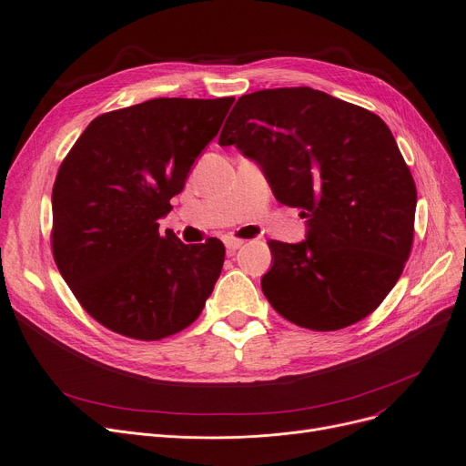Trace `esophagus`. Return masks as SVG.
<instances>
[{
	"label": "esophagus",
	"mask_w": 466,
	"mask_h": 466,
	"mask_svg": "<svg viewBox=\"0 0 466 466\" xmlns=\"http://www.w3.org/2000/svg\"><path fill=\"white\" fill-rule=\"evenodd\" d=\"M225 246H227V249H228L230 253H234L236 249H239V248L243 246V239H238V238L228 236V238H225Z\"/></svg>",
	"instance_id": "esophagus-1"
}]
</instances>
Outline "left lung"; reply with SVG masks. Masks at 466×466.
Masks as SVG:
<instances>
[{"label": "left lung", "instance_id": "obj_1", "mask_svg": "<svg viewBox=\"0 0 466 466\" xmlns=\"http://www.w3.org/2000/svg\"><path fill=\"white\" fill-rule=\"evenodd\" d=\"M218 145L264 171L276 198L302 209L308 238L268 241L260 285L287 321L339 330L370 315L399 281L418 204L410 167L372 111L309 86L238 97Z\"/></svg>", "mask_w": 466, "mask_h": 466}]
</instances>
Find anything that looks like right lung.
I'll use <instances>...</instances> for the list:
<instances>
[{
  "instance_id": "right-lung-1",
  "label": "right lung",
  "mask_w": 466,
  "mask_h": 466,
  "mask_svg": "<svg viewBox=\"0 0 466 466\" xmlns=\"http://www.w3.org/2000/svg\"><path fill=\"white\" fill-rule=\"evenodd\" d=\"M234 97L155 100L96 116L53 187V257L85 311L141 341L177 334L202 313L223 270L217 238L187 246L158 218Z\"/></svg>"
}]
</instances>
